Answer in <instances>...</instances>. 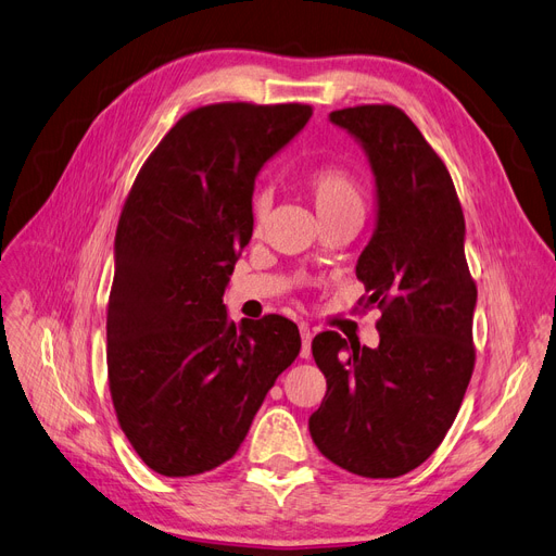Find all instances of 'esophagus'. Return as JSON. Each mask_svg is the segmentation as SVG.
I'll use <instances>...</instances> for the list:
<instances>
[{"label":"esophagus","instance_id":"obj_1","mask_svg":"<svg viewBox=\"0 0 556 556\" xmlns=\"http://www.w3.org/2000/svg\"><path fill=\"white\" fill-rule=\"evenodd\" d=\"M300 337H302V351H300V355L302 357H309L312 355V337H314L309 326L300 324Z\"/></svg>","mask_w":556,"mask_h":556}]
</instances>
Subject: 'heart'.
<instances>
[{
    "label": "heart",
    "instance_id": "b5f03b06",
    "mask_svg": "<svg viewBox=\"0 0 556 556\" xmlns=\"http://www.w3.org/2000/svg\"><path fill=\"white\" fill-rule=\"evenodd\" d=\"M304 189H307L320 222L344 212H363L365 207L363 189L346 168L320 166L304 177ZM267 210H270V195L258 193L252 203V217L256 226L263 224Z\"/></svg>",
    "mask_w": 556,
    "mask_h": 556
}]
</instances>
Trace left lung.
<instances>
[{
	"label": "left lung",
	"instance_id": "left-lung-1",
	"mask_svg": "<svg viewBox=\"0 0 556 556\" xmlns=\"http://www.w3.org/2000/svg\"><path fill=\"white\" fill-rule=\"evenodd\" d=\"M330 122L365 150L374 232L355 265L381 309L376 349L332 330L314 337L326 397L309 418L316 447L365 478H397L432 455L473 371L476 283L464 214L439 154L395 105H355Z\"/></svg>",
	"mask_w": 556,
	"mask_h": 556
}]
</instances>
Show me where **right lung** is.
Wrapping results in <instances>:
<instances>
[{"label":"right lung","mask_w":556,"mask_h":556,"mask_svg":"<svg viewBox=\"0 0 556 556\" xmlns=\"http://www.w3.org/2000/svg\"><path fill=\"white\" fill-rule=\"evenodd\" d=\"M309 117L302 103L195 109L124 203L105 320L111 397L122 432L161 476H199L236 455L300 353L293 320L236 326L222 298L252 240L256 175Z\"/></svg>","instance_id":"right-lung-1"}]
</instances>
